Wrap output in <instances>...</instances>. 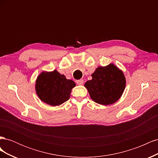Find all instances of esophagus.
<instances>
[{"mask_svg":"<svg viewBox=\"0 0 158 158\" xmlns=\"http://www.w3.org/2000/svg\"><path fill=\"white\" fill-rule=\"evenodd\" d=\"M83 83H84V80L82 79L78 80L76 81V84H77L78 85H82L83 84Z\"/></svg>","mask_w":158,"mask_h":158,"instance_id":"esophagus-1","label":"esophagus"}]
</instances>
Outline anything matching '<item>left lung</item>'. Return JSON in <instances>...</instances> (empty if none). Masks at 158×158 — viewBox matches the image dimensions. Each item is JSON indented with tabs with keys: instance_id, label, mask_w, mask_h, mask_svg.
Instances as JSON below:
<instances>
[{
	"instance_id": "8db88e82",
	"label": "left lung",
	"mask_w": 158,
	"mask_h": 158,
	"mask_svg": "<svg viewBox=\"0 0 158 158\" xmlns=\"http://www.w3.org/2000/svg\"><path fill=\"white\" fill-rule=\"evenodd\" d=\"M92 79L87 81V88L94 102L109 106L117 102L125 89L126 78L123 71L113 63L99 66L92 74Z\"/></svg>"
}]
</instances>
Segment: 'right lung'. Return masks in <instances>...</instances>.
<instances>
[{
  "label": "right lung",
  "mask_w": 158,
  "mask_h": 158,
  "mask_svg": "<svg viewBox=\"0 0 158 158\" xmlns=\"http://www.w3.org/2000/svg\"><path fill=\"white\" fill-rule=\"evenodd\" d=\"M76 84L58 71H44L37 76L35 91L41 101L51 106H58L69 99Z\"/></svg>",
  "instance_id": "add662e5"
}]
</instances>
